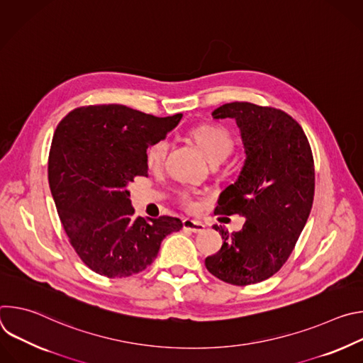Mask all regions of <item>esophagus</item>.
Wrapping results in <instances>:
<instances>
[{
    "label": "esophagus",
    "mask_w": 363,
    "mask_h": 363,
    "mask_svg": "<svg viewBox=\"0 0 363 363\" xmlns=\"http://www.w3.org/2000/svg\"><path fill=\"white\" fill-rule=\"evenodd\" d=\"M182 227H184L185 231H189V233H194V234H201L205 230V225L202 223L194 221V220H189V218L182 221Z\"/></svg>",
    "instance_id": "34e87169"
}]
</instances>
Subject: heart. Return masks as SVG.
<instances>
[{
	"label": "heart",
	"instance_id": "1",
	"mask_svg": "<svg viewBox=\"0 0 363 363\" xmlns=\"http://www.w3.org/2000/svg\"><path fill=\"white\" fill-rule=\"evenodd\" d=\"M194 138L210 162L218 160L224 161L234 147V139L231 133L218 125H205L195 129ZM168 147L169 142L164 138L153 142L146 150L147 165L150 168H160L165 161Z\"/></svg>",
	"mask_w": 363,
	"mask_h": 363
}]
</instances>
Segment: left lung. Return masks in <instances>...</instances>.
<instances>
[{
	"mask_svg": "<svg viewBox=\"0 0 363 363\" xmlns=\"http://www.w3.org/2000/svg\"><path fill=\"white\" fill-rule=\"evenodd\" d=\"M213 118L235 121L245 155L216 213L238 214L245 223L233 234L221 230L224 244L205 266L230 284L260 283L286 263L306 225L315 194L312 150L300 125L279 109L233 101Z\"/></svg>",
	"mask_w": 363,
	"mask_h": 363,
	"instance_id": "1",
	"label": "left lung"
}]
</instances>
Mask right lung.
Returning a JSON list of instances; mask_svg holds the SVG:
<instances>
[{
    "instance_id": "add662e5",
    "label": "right lung",
    "mask_w": 363,
    "mask_h": 363,
    "mask_svg": "<svg viewBox=\"0 0 363 363\" xmlns=\"http://www.w3.org/2000/svg\"><path fill=\"white\" fill-rule=\"evenodd\" d=\"M182 113L157 118L123 105L84 106L57 126L48 184L82 262L106 277H128L157 258L179 218H133L129 184L147 177L146 149L177 128Z\"/></svg>"
}]
</instances>
